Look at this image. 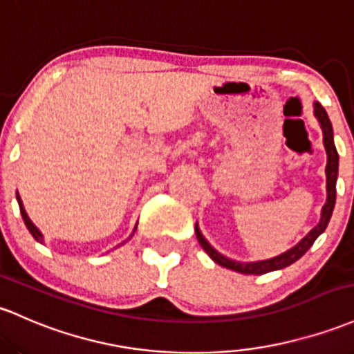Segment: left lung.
<instances>
[{
	"mask_svg": "<svg viewBox=\"0 0 354 354\" xmlns=\"http://www.w3.org/2000/svg\"><path fill=\"white\" fill-rule=\"evenodd\" d=\"M314 114H316L317 120L321 122L322 127V134H324V146H326V153H328V165H326V176H328V200H326L324 207H322V213H321V221L309 232L301 242L297 243L296 247H292L290 250H287L286 254L279 255V257H274L270 260H262V262H250V263H242V262H234V260L223 257L220 255L218 252L213 250L212 245L203 239V235L200 234L198 227H195L196 232V239L200 242V245L203 247V250L212 257L213 262H216L221 267H227V269H232L235 272H242V274H267V272L272 270H279L284 269V267L290 266L296 260H299L306 252L313 247V243L316 242V239L319 236L322 232L326 230L328 227L329 220H331L333 209H335V203H336V180H337V151L335 147V141H333V126L331 120H329L328 114H326L324 107L321 104H314Z\"/></svg>",
	"mask_w": 354,
	"mask_h": 354,
	"instance_id": "obj_1",
	"label": "left lung"
}]
</instances>
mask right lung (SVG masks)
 I'll return each instance as SVG.
<instances>
[{
    "label": "right lung",
    "mask_w": 354,
    "mask_h": 354,
    "mask_svg": "<svg viewBox=\"0 0 354 354\" xmlns=\"http://www.w3.org/2000/svg\"><path fill=\"white\" fill-rule=\"evenodd\" d=\"M17 200H18V205H19V213H21V216H23V221H25L26 228H28V230H30V234L33 235V239H35V240H38V242H41V234H40V232H38V228L35 227V225L32 223V221H30L28 215H26L25 208H23V203H21V200H19V196H18V195H17Z\"/></svg>",
    "instance_id": "add662e5"
}]
</instances>
